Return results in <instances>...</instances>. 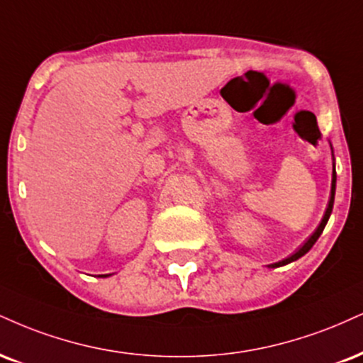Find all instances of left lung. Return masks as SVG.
Returning a JSON list of instances; mask_svg holds the SVG:
<instances>
[{
  "label": "left lung",
  "instance_id": "8db88e82",
  "mask_svg": "<svg viewBox=\"0 0 363 363\" xmlns=\"http://www.w3.org/2000/svg\"><path fill=\"white\" fill-rule=\"evenodd\" d=\"M335 189H336V172H335V164H333V177H331V196H330V203H328V208H326L325 216H323V220H321L320 226H318V228L314 230V233L311 235V237H309V238L306 240V242H304L303 245H301V247L298 248V250H296L294 253H292V255H289V257H287V259H284V260H281V262H276V264H272V265H270V267H281V265L291 264V262H294V260L301 259V257H303L304 253H308L309 250H311V247L314 245V243H316V240L320 238V235L323 233V230H325L326 223H328L331 211H333Z\"/></svg>",
  "mask_w": 363,
  "mask_h": 363
}]
</instances>
